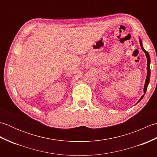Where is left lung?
<instances>
[{
  "label": "left lung",
  "mask_w": 157,
  "mask_h": 157,
  "mask_svg": "<svg viewBox=\"0 0 157 157\" xmlns=\"http://www.w3.org/2000/svg\"><path fill=\"white\" fill-rule=\"evenodd\" d=\"M140 44L141 48L142 49V51L145 52L146 56V58H147V76H146V82H145V84H144V94H145L146 90H147L148 85L149 84L150 77H151V69H150V63H151V59H150V56H149V54L148 53V52L146 51H145V50L144 49V48H143L142 43V41H141L140 39ZM144 94L142 96L141 98L140 99V101L138 102H139L140 101H141V100L142 99V98L144 97Z\"/></svg>",
  "instance_id": "left-lung-1"
}]
</instances>
